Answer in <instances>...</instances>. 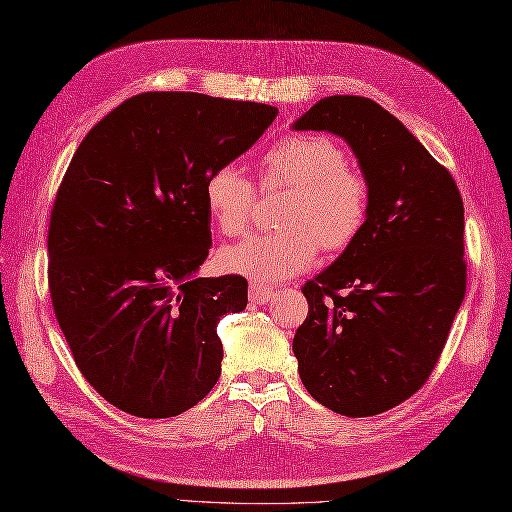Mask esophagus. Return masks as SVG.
<instances>
[{
    "instance_id": "esophagus-1",
    "label": "esophagus",
    "mask_w": 512,
    "mask_h": 512,
    "mask_svg": "<svg viewBox=\"0 0 512 512\" xmlns=\"http://www.w3.org/2000/svg\"><path fill=\"white\" fill-rule=\"evenodd\" d=\"M272 296H274V290H272V287L264 285V283L251 281V285H248V298H251L253 303H257V305L268 303V300H272Z\"/></svg>"
}]
</instances>
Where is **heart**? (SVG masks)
<instances>
[{"label":"heart","instance_id":"1","mask_svg":"<svg viewBox=\"0 0 512 512\" xmlns=\"http://www.w3.org/2000/svg\"><path fill=\"white\" fill-rule=\"evenodd\" d=\"M264 186L292 188L283 205V231L253 235L216 255L220 270L259 283H281L313 266L318 248L342 251L357 240L370 209L368 181L348 166V153L329 136H294L274 144L261 160ZM255 188L238 166L222 164L203 181L207 216L225 235L246 231Z\"/></svg>","mask_w":512,"mask_h":512}]
</instances>
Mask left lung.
<instances>
[{
	"instance_id": "8db88e82",
	"label": "left lung",
	"mask_w": 512,
	"mask_h": 512,
	"mask_svg": "<svg viewBox=\"0 0 512 512\" xmlns=\"http://www.w3.org/2000/svg\"><path fill=\"white\" fill-rule=\"evenodd\" d=\"M292 129L344 138L370 188L357 240L303 287L309 316L292 344L300 381L339 415H378L428 381L461 309L463 199L448 170L372 99L324 97Z\"/></svg>"
}]
</instances>
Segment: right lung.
I'll list each match as a JSON object with an SVG mask.
<instances>
[{"label":"right lung","instance_id":"add662e5","mask_svg":"<svg viewBox=\"0 0 512 512\" xmlns=\"http://www.w3.org/2000/svg\"><path fill=\"white\" fill-rule=\"evenodd\" d=\"M277 114L266 103L144 93L77 147L51 209L49 292L77 368L121 411L175 417L216 385V326L246 307L248 283L196 277L212 246L203 181Z\"/></svg>","mask_w":512,"mask_h":512}]
</instances>
